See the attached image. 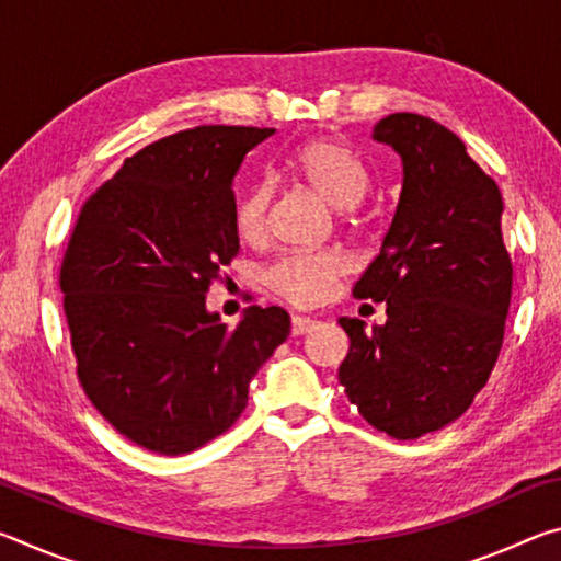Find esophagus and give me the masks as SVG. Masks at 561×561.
Wrapping results in <instances>:
<instances>
[{
	"instance_id": "obj_1",
	"label": "esophagus",
	"mask_w": 561,
	"mask_h": 561,
	"mask_svg": "<svg viewBox=\"0 0 561 561\" xmlns=\"http://www.w3.org/2000/svg\"><path fill=\"white\" fill-rule=\"evenodd\" d=\"M317 324H319V321L311 319V317H291V334L304 336V334H309V331L314 329Z\"/></svg>"
}]
</instances>
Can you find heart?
Returning a JSON list of instances; mask_svg holds the SVG:
<instances>
[{
    "label": "heart",
    "mask_w": 561,
    "mask_h": 561,
    "mask_svg": "<svg viewBox=\"0 0 561 561\" xmlns=\"http://www.w3.org/2000/svg\"><path fill=\"white\" fill-rule=\"evenodd\" d=\"M291 173L334 207H354L366 195L368 173L356 153L331 138H317L299 146L289 158ZM274 187L260 180L244 190L234 207V227L244 242L260 244L270 234ZM351 270V260L336 247L297 250L274 260L264 279L270 289L294 307H314L331 297L336 279Z\"/></svg>",
    "instance_id": "obj_1"
}]
</instances>
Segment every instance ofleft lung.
<instances>
[{"mask_svg":"<svg viewBox=\"0 0 561 561\" xmlns=\"http://www.w3.org/2000/svg\"><path fill=\"white\" fill-rule=\"evenodd\" d=\"M374 138L403 160V187L378 257L354 297L386 301L383 327L341 317L339 381L374 428L398 440L468 411L500 356L512 297L502 193L438 121L391 113Z\"/></svg>","mask_w":561,"mask_h":561,"instance_id":"left-lung-1","label":"left lung"}]
</instances>
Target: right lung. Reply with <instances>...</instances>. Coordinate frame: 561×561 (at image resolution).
Returning a JSON list of instances; mask_svg holds the SVG:
<instances>
[{
  "label": "right lung",
  "mask_w": 561,
  "mask_h": 561,
  "mask_svg": "<svg viewBox=\"0 0 561 561\" xmlns=\"http://www.w3.org/2000/svg\"><path fill=\"white\" fill-rule=\"evenodd\" d=\"M274 128L195 126L123 160L66 242L59 287L76 376L121 435L183 455L222 435L247 388L289 336L279 307L237 327L205 309L240 252L232 178Z\"/></svg>",
  "instance_id": "obj_1"
}]
</instances>
